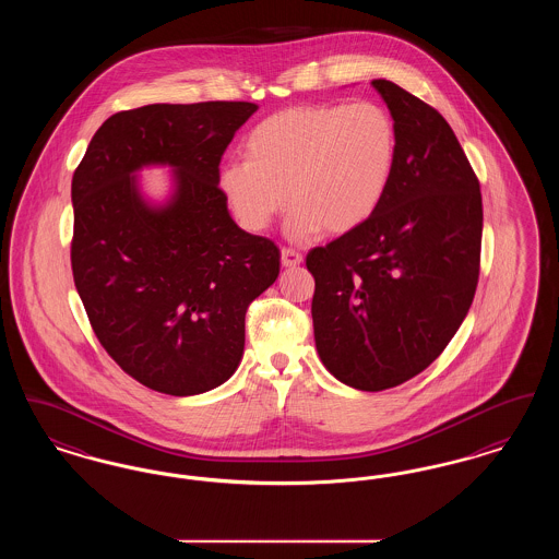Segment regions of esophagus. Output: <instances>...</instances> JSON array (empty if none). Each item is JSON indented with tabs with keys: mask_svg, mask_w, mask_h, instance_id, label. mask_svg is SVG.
Listing matches in <instances>:
<instances>
[{
	"mask_svg": "<svg viewBox=\"0 0 559 559\" xmlns=\"http://www.w3.org/2000/svg\"><path fill=\"white\" fill-rule=\"evenodd\" d=\"M281 262L285 267L299 266L304 262V255L299 251H295L293 247H283L281 249Z\"/></svg>",
	"mask_w": 559,
	"mask_h": 559,
	"instance_id": "obj_1",
	"label": "esophagus"
}]
</instances>
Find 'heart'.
Wrapping results in <instances>:
<instances>
[{"label": "heart", "mask_w": 559, "mask_h": 559, "mask_svg": "<svg viewBox=\"0 0 559 559\" xmlns=\"http://www.w3.org/2000/svg\"><path fill=\"white\" fill-rule=\"evenodd\" d=\"M399 160V128L372 100L285 108L245 138V160L219 171L240 224L264 230L289 205L295 239L342 237L383 203Z\"/></svg>", "instance_id": "heart-1"}]
</instances>
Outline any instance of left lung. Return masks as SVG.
I'll use <instances>...</instances> for the list:
<instances>
[{"label": "left lung", "mask_w": 559, "mask_h": 559, "mask_svg": "<svg viewBox=\"0 0 559 559\" xmlns=\"http://www.w3.org/2000/svg\"><path fill=\"white\" fill-rule=\"evenodd\" d=\"M399 128L379 210L317 247L312 322L322 365L362 392L396 388L449 346L474 301L481 192L447 119L396 83L372 80Z\"/></svg>", "instance_id": "obj_1"}]
</instances>
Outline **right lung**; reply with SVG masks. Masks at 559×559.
<instances>
[{"instance_id": "1", "label": "right lung", "mask_w": 559, "mask_h": 559, "mask_svg": "<svg viewBox=\"0 0 559 559\" xmlns=\"http://www.w3.org/2000/svg\"><path fill=\"white\" fill-rule=\"evenodd\" d=\"M253 103L146 105L108 117L71 185L75 287L98 342L142 385L194 396L239 367L245 314L281 270V251L240 230L219 160ZM144 164L177 167L163 209L139 197Z\"/></svg>"}]
</instances>
